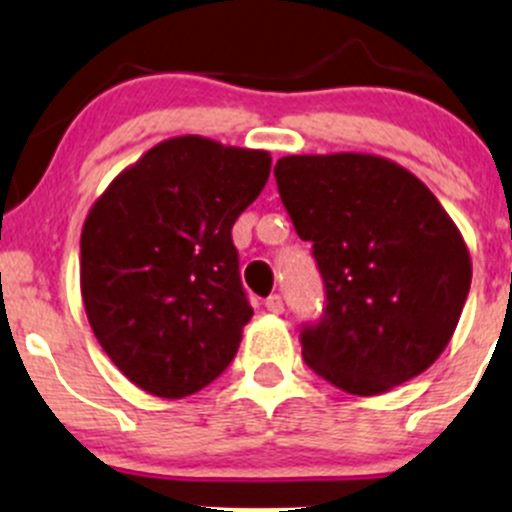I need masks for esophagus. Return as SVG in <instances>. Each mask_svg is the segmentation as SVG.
<instances>
[{"label": "esophagus", "mask_w": 512, "mask_h": 512, "mask_svg": "<svg viewBox=\"0 0 512 512\" xmlns=\"http://www.w3.org/2000/svg\"><path fill=\"white\" fill-rule=\"evenodd\" d=\"M265 307H267V312L282 314L285 312V299H282L280 294H270V297L265 299Z\"/></svg>", "instance_id": "34e87169"}]
</instances>
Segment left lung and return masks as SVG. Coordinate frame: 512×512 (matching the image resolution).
Listing matches in <instances>:
<instances>
[{"label":"left lung","mask_w":512,"mask_h":512,"mask_svg":"<svg viewBox=\"0 0 512 512\" xmlns=\"http://www.w3.org/2000/svg\"><path fill=\"white\" fill-rule=\"evenodd\" d=\"M275 178L327 289L322 322L302 329L309 369L354 396L426 371L456 332L473 275L436 195L369 153L285 156Z\"/></svg>","instance_id":"8db88e82"}]
</instances>
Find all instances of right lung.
I'll use <instances>...</instances> for the list:
<instances>
[{
  "label": "right lung",
  "mask_w": 512,
  "mask_h": 512,
  "mask_svg": "<svg viewBox=\"0 0 512 512\" xmlns=\"http://www.w3.org/2000/svg\"><path fill=\"white\" fill-rule=\"evenodd\" d=\"M267 151L178 136L113 178L81 230V297L121 374L160 399L218 379L252 307L232 225L270 178Z\"/></svg>",
  "instance_id": "add662e5"
}]
</instances>
